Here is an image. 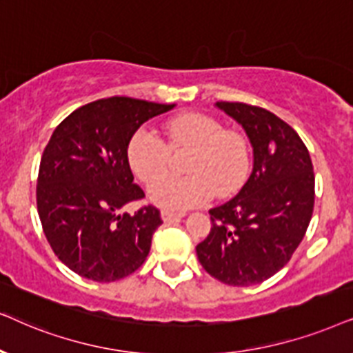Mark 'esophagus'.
Listing matches in <instances>:
<instances>
[{
    "mask_svg": "<svg viewBox=\"0 0 353 353\" xmlns=\"http://www.w3.org/2000/svg\"><path fill=\"white\" fill-rule=\"evenodd\" d=\"M184 213H174V211H169V210H163L161 211V219L164 223H169V221H174V219H181L184 218Z\"/></svg>",
    "mask_w": 353,
    "mask_h": 353,
    "instance_id": "esophagus-1",
    "label": "esophagus"
}]
</instances>
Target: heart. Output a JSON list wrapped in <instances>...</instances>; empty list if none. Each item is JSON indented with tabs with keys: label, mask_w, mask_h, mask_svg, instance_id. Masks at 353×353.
Wrapping results in <instances>:
<instances>
[{
	"label": "heart",
	"mask_w": 353,
	"mask_h": 353,
	"mask_svg": "<svg viewBox=\"0 0 353 353\" xmlns=\"http://www.w3.org/2000/svg\"><path fill=\"white\" fill-rule=\"evenodd\" d=\"M164 129L168 143L154 130L139 128L125 148V159L139 181L150 182L155 177L148 187L152 203L164 210L184 211L206 203L213 194L229 196L242 189L250 174L252 152L241 132L224 129L218 119L201 112L171 117ZM182 148L194 150L186 167L190 176H159L170 150Z\"/></svg>",
	"instance_id": "heart-1"
}]
</instances>
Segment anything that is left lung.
Segmentation results:
<instances>
[{"label":"left lung","instance_id":"1","mask_svg":"<svg viewBox=\"0 0 353 353\" xmlns=\"http://www.w3.org/2000/svg\"><path fill=\"white\" fill-rule=\"evenodd\" d=\"M216 106L245 129L253 171L232 200L210 210L211 231L196 256L221 283L247 288L288 265L302 242L314 206L313 164L299 134L272 112L245 103Z\"/></svg>","mask_w":353,"mask_h":353}]
</instances>
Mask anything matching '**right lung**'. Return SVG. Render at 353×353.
<instances>
[{
    "instance_id": "right-lung-1",
    "label": "right lung",
    "mask_w": 353,
    "mask_h": 353,
    "mask_svg": "<svg viewBox=\"0 0 353 353\" xmlns=\"http://www.w3.org/2000/svg\"><path fill=\"white\" fill-rule=\"evenodd\" d=\"M172 108L103 98L70 112L51 135L40 161L37 210L54 255L82 278L112 283L143 265L163 221L153 205L119 214L145 196L125 148L145 121Z\"/></svg>"
}]
</instances>
